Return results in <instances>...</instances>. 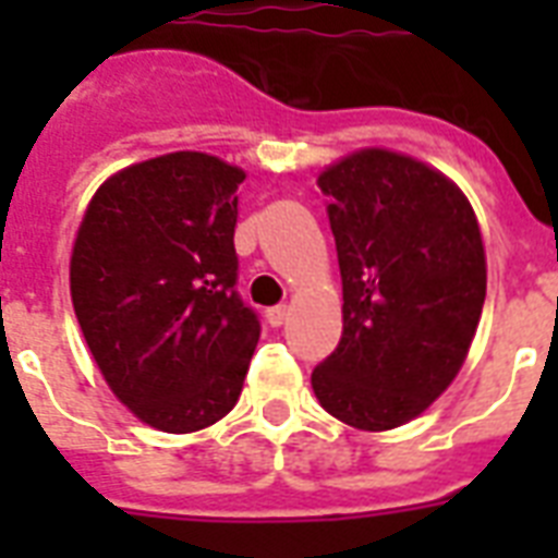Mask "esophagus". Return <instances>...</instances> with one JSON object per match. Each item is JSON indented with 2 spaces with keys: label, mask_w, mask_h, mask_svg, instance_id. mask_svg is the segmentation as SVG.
I'll list each match as a JSON object with an SVG mask.
<instances>
[{
  "label": "esophagus",
  "mask_w": 558,
  "mask_h": 558,
  "mask_svg": "<svg viewBox=\"0 0 558 558\" xmlns=\"http://www.w3.org/2000/svg\"><path fill=\"white\" fill-rule=\"evenodd\" d=\"M289 310L287 306H271V310H266V324H271V327H280V324L287 322Z\"/></svg>",
  "instance_id": "obj_1"
}]
</instances>
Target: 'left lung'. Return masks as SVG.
<instances>
[{
	"mask_svg": "<svg viewBox=\"0 0 558 558\" xmlns=\"http://www.w3.org/2000/svg\"><path fill=\"white\" fill-rule=\"evenodd\" d=\"M318 185L330 196L344 330L313 390L359 432L399 428L466 362L486 298L481 226L449 177L385 147L332 161Z\"/></svg>",
	"mask_w": 558,
	"mask_h": 558,
	"instance_id": "left-lung-1",
	"label": "left lung"
}]
</instances>
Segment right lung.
<instances>
[{"instance_id":"right-lung-1","label":"right lung","mask_w":558,"mask_h":558,"mask_svg":"<svg viewBox=\"0 0 558 558\" xmlns=\"http://www.w3.org/2000/svg\"><path fill=\"white\" fill-rule=\"evenodd\" d=\"M243 168L179 150L118 170L74 234L69 287L109 390L168 434L208 428L240 399L260 322L234 292Z\"/></svg>"}]
</instances>
